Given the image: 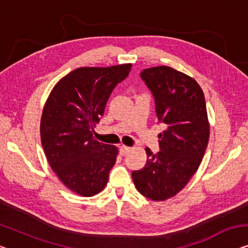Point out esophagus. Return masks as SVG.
<instances>
[{
	"label": "esophagus",
	"instance_id": "1",
	"mask_svg": "<svg viewBox=\"0 0 248 248\" xmlns=\"http://www.w3.org/2000/svg\"><path fill=\"white\" fill-rule=\"evenodd\" d=\"M130 150H131V148L130 147H127V146H121L120 149H119L121 156H124V155H127Z\"/></svg>",
	"mask_w": 248,
	"mask_h": 248
}]
</instances>
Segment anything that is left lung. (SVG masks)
Instances as JSON below:
<instances>
[{"label":"left lung","mask_w":248,"mask_h":248,"mask_svg":"<svg viewBox=\"0 0 248 248\" xmlns=\"http://www.w3.org/2000/svg\"><path fill=\"white\" fill-rule=\"evenodd\" d=\"M140 76L153 92L165 130L160 151L146 148V166L132 171V179L142 196L162 202L184 189L197 171L208 145L209 121L204 92L194 78L167 65L145 69Z\"/></svg>","instance_id":"obj_1"}]
</instances>
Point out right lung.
Listing matches in <instances>:
<instances>
[{"label": "right lung", "mask_w": 248, "mask_h": 248, "mask_svg": "<svg viewBox=\"0 0 248 248\" xmlns=\"http://www.w3.org/2000/svg\"><path fill=\"white\" fill-rule=\"evenodd\" d=\"M130 70L131 63L78 68L55 84L44 105L40 134L46 159L63 185L83 197L103 190L116 164L118 148L92 134Z\"/></svg>", "instance_id": "add662e5"}]
</instances>
